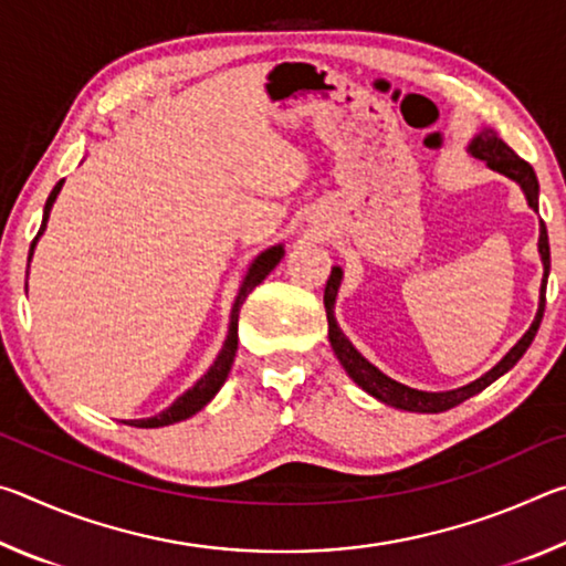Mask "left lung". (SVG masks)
<instances>
[{
	"label": "left lung",
	"mask_w": 566,
	"mask_h": 566,
	"mask_svg": "<svg viewBox=\"0 0 566 566\" xmlns=\"http://www.w3.org/2000/svg\"><path fill=\"white\" fill-rule=\"evenodd\" d=\"M469 155L486 161V167L500 171V175L514 179L516 185L522 187L526 202L530 207L539 209V181H536V175L530 161H524L522 157L514 155L512 147H506L500 139V134L494 129L484 127L476 137L469 142ZM539 254H542V264H544V276H542V290H539V310H536V317L532 322V327L524 332V337L514 344V347L504 354V357L494 364V367L486 371L469 385L459 387V389H449V391H421V389H411L407 385H399L391 377H387L385 371H379L375 364H369L361 354L354 349V344L344 337L337 319H334V302H337V292L342 284V266H332V274L327 280V286H324V310H327V322H329V342L332 349L337 354L339 364L344 371L357 381V385L379 401H385L389 407L397 409H407V411H424V415H437V411H447L457 405H462L464 399L479 395V391L486 389L494 379H500L504 371H510L516 361L522 359V354L530 349V344L534 339L536 329H539L542 317H544V300H547V280H549V237H547V227L544 222L539 224Z\"/></svg>",
	"instance_id": "obj_1"
}]
</instances>
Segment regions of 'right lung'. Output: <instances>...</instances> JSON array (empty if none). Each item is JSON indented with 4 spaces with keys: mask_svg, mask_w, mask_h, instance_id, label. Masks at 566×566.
<instances>
[{
    "mask_svg": "<svg viewBox=\"0 0 566 566\" xmlns=\"http://www.w3.org/2000/svg\"><path fill=\"white\" fill-rule=\"evenodd\" d=\"M62 181H56V187L52 189V195L46 197V205H44V217H42V227L40 232H36L34 242L30 247V260L34 254V247L36 242H40V237L44 234L46 229V219H50V212H52V205L56 195L62 191ZM284 256V247L282 244H274L270 249H264V252L256 256V260L252 262V266H249L244 280H242V286H239V294L234 300V306H232V317H229V332H227V339H224V347L222 352L217 354V359L212 367L207 369V375L202 379H197V385L187 389L185 395L177 397L175 401H171V407H167L165 411H159V415L155 417H147V419H132L127 421V424L132 427H139V429H155V427H167V424H175V421H181V419H189L191 415H197L199 409H205L209 401L214 399V395L219 389H222V385L227 381V375L229 369H232V361H234V354H237V324H239V310H242L244 300L249 296V292L254 290L256 284H262V280L266 274H270L276 264H280V260ZM30 274V272H27ZM27 286V284H24Z\"/></svg>",
    "mask_w": 566,
    "mask_h": 566,
    "instance_id": "obj_1",
    "label": "right lung"
}]
</instances>
